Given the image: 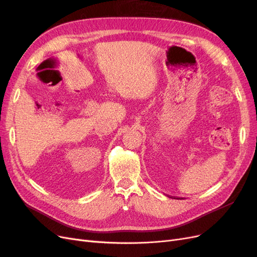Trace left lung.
<instances>
[{"instance_id": "obj_1", "label": "left lung", "mask_w": 257, "mask_h": 257, "mask_svg": "<svg viewBox=\"0 0 257 257\" xmlns=\"http://www.w3.org/2000/svg\"><path fill=\"white\" fill-rule=\"evenodd\" d=\"M174 198H176V197H174ZM177 199H179V198H178V197H177Z\"/></svg>"}]
</instances>
